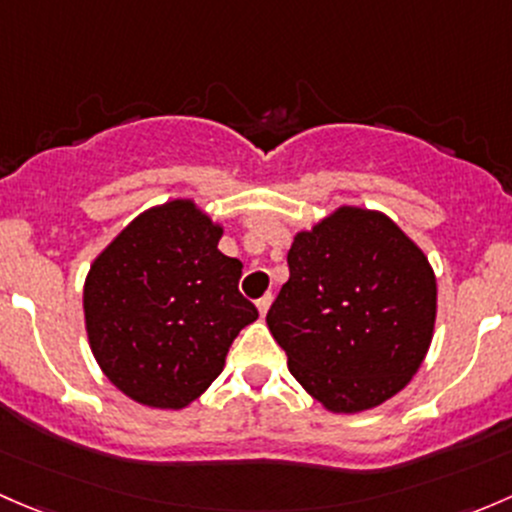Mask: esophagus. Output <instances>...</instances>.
<instances>
[{
  "mask_svg": "<svg viewBox=\"0 0 512 512\" xmlns=\"http://www.w3.org/2000/svg\"><path fill=\"white\" fill-rule=\"evenodd\" d=\"M271 303H273V295L271 293H266V295H263V298L256 300V308H258V315H261V318L268 313Z\"/></svg>",
  "mask_w": 512,
  "mask_h": 512,
  "instance_id": "1",
  "label": "esophagus"
}]
</instances>
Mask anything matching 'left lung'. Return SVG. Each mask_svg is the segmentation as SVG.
Wrapping results in <instances>:
<instances>
[{"instance_id":"8db88e82","label":"left lung","mask_w":512,"mask_h":512,"mask_svg":"<svg viewBox=\"0 0 512 512\" xmlns=\"http://www.w3.org/2000/svg\"><path fill=\"white\" fill-rule=\"evenodd\" d=\"M288 268L266 323L305 392L335 414L402 392L434 337L424 251L382 212L340 207L295 234Z\"/></svg>"}]
</instances>
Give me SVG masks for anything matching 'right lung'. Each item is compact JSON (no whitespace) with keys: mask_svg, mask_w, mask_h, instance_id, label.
Listing matches in <instances>:
<instances>
[{"mask_svg":"<svg viewBox=\"0 0 512 512\" xmlns=\"http://www.w3.org/2000/svg\"><path fill=\"white\" fill-rule=\"evenodd\" d=\"M192 199L152 207L103 249L83 286L91 350L105 377L155 409L192 404L224 370L258 310L239 293L241 261Z\"/></svg>","mask_w":512,"mask_h":512,"instance_id":"1","label":"right lung"}]
</instances>
